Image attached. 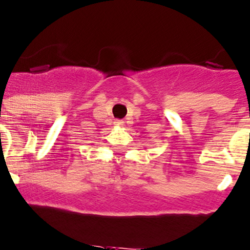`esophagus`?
Listing matches in <instances>:
<instances>
[{
	"label": "esophagus",
	"mask_w": 250,
	"mask_h": 250,
	"mask_svg": "<svg viewBox=\"0 0 250 250\" xmlns=\"http://www.w3.org/2000/svg\"><path fill=\"white\" fill-rule=\"evenodd\" d=\"M117 123H119V125H121V123H123V122H117Z\"/></svg>",
	"instance_id": "esophagus-1"
}]
</instances>
